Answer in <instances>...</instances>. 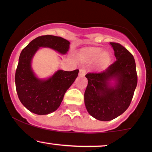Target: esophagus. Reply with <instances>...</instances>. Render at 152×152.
Returning a JSON list of instances; mask_svg holds the SVG:
<instances>
[{"instance_id":"1","label":"esophagus","mask_w":152,"mask_h":152,"mask_svg":"<svg viewBox=\"0 0 152 152\" xmlns=\"http://www.w3.org/2000/svg\"><path fill=\"white\" fill-rule=\"evenodd\" d=\"M86 69H80V70H79V75H80V76H85V74H86Z\"/></svg>"}]
</instances>
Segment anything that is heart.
<instances>
[{
	"label": "heart",
	"instance_id": "heart-1",
	"mask_svg": "<svg viewBox=\"0 0 152 152\" xmlns=\"http://www.w3.org/2000/svg\"><path fill=\"white\" fill-rule=\"evenodd\" d=\"M102 51L100 50H94L91 51H89L88 53L83 56V58L85 60L88 61H94L98 59L99 57H101L100 58V64L102 66H106L109 64L110 60V56L109 54L107 53H104L102 55Z\"/></svg>",
	"mask_w": 152,
	"mask_h": 152
}]
</instances>
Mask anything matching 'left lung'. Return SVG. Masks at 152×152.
<instances>
[{"instance_id": "obj_1", "label": "left lung", "mask_w": 152, "mask_h": 152, "mask_svg": "<svg viewBox=\"0 0 152 152\" xmlns=\"http://www.w3.org/2000/svg\"><path fill=\"white\" fill-rule=\"evenodd\" d=\"M116 60L100 72L86 75L88 79L84 93L85 106L100 121H111L123 114L129 106L137 85V74L133 55L120 43L110 42ZM117 81L114 87L108 81Z\"/></svg>"}]
</instances>
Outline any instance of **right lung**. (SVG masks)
<instances>
[{
	"label": "right lung",
	"instance_id": "right-lung-1",
	"mask_svg": "<svg viewBox=\"0 0 152 152\" xmlns=\"http://www.w3.org/2000/svg\"><path fill=\"white\" fill-rule=\"evenodd\" d=\"M69 44V41L61 37L46 35L35 38L22 50L15 71V88L19 100L31 112L46 115L55 111L78 74V69L58 70L48 79H39L31 69L33 56L40 47H48L65 54Z\"/></svg>",
	"mask_w": 152,
	"mask_h": 152
}]
</instances>
